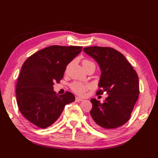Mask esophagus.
Wrapping results in <instances>:
<instances>
[{"label":"esophagus","instance_id":"34e87169","mask_svg":"<svg viewBox=\"0 0 158 158\" xmlns=\"http://www.w3.org/2000/svg\"><path fill=\"white\" fill-rule=\"evenodd\" d=\"M76 102H81V101H83V99H82V98H79V97H76Z\"/></svg>","mask_w":158,"mask_h":158}]
</instances>
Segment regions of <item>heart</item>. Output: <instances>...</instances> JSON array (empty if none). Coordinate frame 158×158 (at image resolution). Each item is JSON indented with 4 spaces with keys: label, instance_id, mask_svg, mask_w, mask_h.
<instances>
[{
    "label": "heart",
    "instance_id": "heart-1",
    "mask_svg": "<svg viewBox=\"0 0 158 158\" xmlns=\"http://www.w3.org/2000/svg\"><path fill=\"white\" fill-rule=\"evenodd\" d=\"M94 64L92 61L88 60H84L82 61V64L84 68H85L87 66H89V65ZM70 88L73 92H74L76 94L80 95V96H83L85 94L86 92L87 91L88 89H89L90 88V84H84L81 82H78V81H75L74 82H72L70 84Z\"/></svg>",
    "mask_w": 158,
    "mask_h": 158
}]
</instances>
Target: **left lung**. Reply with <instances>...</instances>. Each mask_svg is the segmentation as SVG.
<instances>
[{"label": "left lung", "instance_id": "obj_1", "mask_svg": "<svg viewBox=\"0 0 158 158\" xmlns=\"http://www.w3.org/2000/svg\"><path fill=\"white\" fill-rule=\"evenodd\" d=\"M83 51L94 58L101 70L97 94L106 92L102 103L92 98L90 123L101 130H111L123 125L131 117L139 94V78L133 66L117 50L109 47L84 48Z\"/></svg>", "mask_w": 158, "mask_h": 158}]
</instances>
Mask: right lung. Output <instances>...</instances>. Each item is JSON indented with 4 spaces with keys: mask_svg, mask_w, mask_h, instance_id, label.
I'll return each mask as SVG.
<instances>
[{
    "mask_svg": "<svg viewBox=\"0 0 158 158\" xmlns=\"http://www.w3.org/2000/svg\"><path fill=\"white\" fill-rule=\"evenodd\" d=\"M82 49L52 45L33 53L23 64L16 85L17 105L21 113L38 127L51 126L65 106L75 101L70 92L57 95L53 85L63 78L68 64Z\"/></svg>",
    "mask_w": 158,
    "mask_h": 158,
    "instance_id": "add662e5",
    "label": "right lung"
}]
</instances>
